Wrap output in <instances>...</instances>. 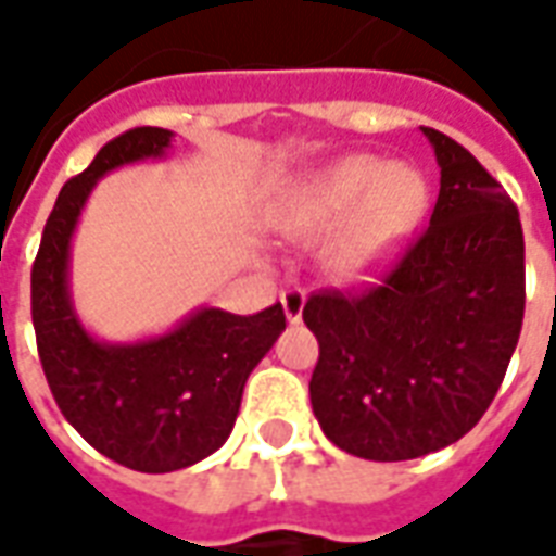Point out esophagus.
Segmentation results:
<instances>
[{"label":"esophagus","mask_w":556,"mask_h":556,"mask_svg":"<svg viewBox=\"0 0 556 556\" xmlns=\"http://www.w3.org/2000/svg\"><path fill=\"white\" fill-rule=\"evenodd\" d=\"M282 309H286V318H289L291 325H298L301 321V315H303V303H306V291L303 289H289V291H282Z\"/></svg>","instance_id":"1"}]
</instances>
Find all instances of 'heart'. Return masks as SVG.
Returning <instances> with one entry per match:
<instances>
[{
  "mask_svg": "<svg viewBox=\"0 0 556 556\" xmlns=\"http://www.w3.org/2000/svg\"><path fill=\"white\" fill-rule=\"evenodd\" d=\"M422 205L426 187L417 172L387 169L378 160H345L313 184L291 226L301 235H318L351 213L330 255L342 274H357L408 229Z\"/></svg>",
  "mask_w": 556,
  "mask_h": 556,
  "instance_id": "obj_1",
  "label": "heart"
}]
</instances>
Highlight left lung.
I'll use <instances>...</instances> for the list:
<instances>
[{
	"label": "left lung",
	"mask_w": 556,
	"mask_h": 556,
	"mask_svg": "<svg viewBox=\"0 0 556 556\" xmlns=\"http://www.w3.org/2000/svg\"><path fill=\"white\" fill-rule=\"evenodd\" d=\"M441 166L429 226L372 279L303 303L309 399L339 450L405 462L450 446L497 396L525 321V235L501 181L422 127Z\"/></svg>",
	"instance_id": "1"
}]
</instances>
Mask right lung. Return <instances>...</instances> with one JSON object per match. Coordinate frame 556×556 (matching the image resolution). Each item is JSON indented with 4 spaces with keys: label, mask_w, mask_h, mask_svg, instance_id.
<instances>
[{
    "label": "right lung",
    "mask_w": 556,
    "mask_h": 556,
    "mask_svg": "<svg viewBox=\"0 0 556 556\" xmlns=\"http://www.w3.org/2000/svg\"><path fill=\"white\" fill-rule=\"evenodd\" d=\"M169 137L134 127L110 139L89 169L65 181L31 265V325L55 405L98 453L142 473L181 470L219 450L247 378L286 330L274 303L255 315L202 309L142 345H101L71 313L67 250L86 195L103 172L157 157Z\"/></svg>",
    "instance_id": "right-lung-1"
}]
</instances>
